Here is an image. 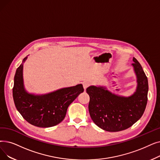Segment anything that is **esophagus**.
Masks as SVG:
<instances>
[{"label": "esophagus", "instance_id": "esophagus-1", "mask_svg": "<svg viewBox=\"0 0 160 160\" xmlns=\"http://www.w3.org/2000/svg\"><path fill=\"white\" fill-rule=\"evenodd\" d=\"M89 86V83L88 82H83V87H84V89L86 90Z\"/></svg>", "mask_w": 160, "mask_h": 160}]
</instances>
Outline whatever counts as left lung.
<instances>
[{"label": "left lung", "mask_w": 160, "mask_h": 160, "mask_svg": "<svg viewBox=\"0 0 160 160\" xmlns=\"http://www.w3.org/2000/svg\"><path fill=\"white\" fill-rule=\"evenodd\" d=\"M131 65L137 77L135 92L129 97L113 93L104 86H90L89 112L93 122L103 130L116 132L125 130L142 116L148 101V83L138 61L133 58Z\"/></svg>", "instance_id": "1"}]
</instances>
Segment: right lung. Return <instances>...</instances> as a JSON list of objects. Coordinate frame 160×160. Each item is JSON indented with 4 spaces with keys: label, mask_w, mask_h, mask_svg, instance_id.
Here are the masks:
<instances>
[{
    "label": "right lung",
    "mask_w": 160,
    "mask_h": 160,
    "mask_svg": "<svg viewBox=\"0 0 160 160\" xmlns=\"http://www.w3.org/2000/svg\"><path fill=\"white\" fill-rule=\"evenodd\" d=\"M22 63L14 76L13 98L16 107L23 118L39 128H50L63 120L68 106L84 92L82 84L64 88L46 94L35 95L27 92L24 86Z\"/></svg>",
    "instance_id": "add662e5"
}]
</instances>
